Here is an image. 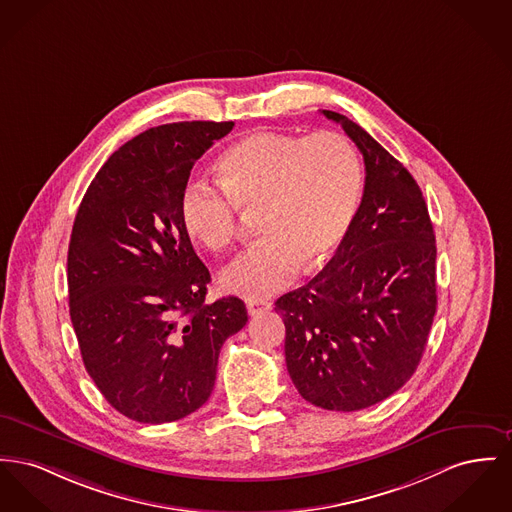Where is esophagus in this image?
<instances>
[{
  "instance_id": "esophagus-1",
  "label": "esophagus",
  "mask_w": 512,
  "mask_h": 512,
  "mask_svg": "<svg viewBox=\"0 0 512 512\" xmlns=\"http://www.w3.org/2000/svg\"><path fill=\"white\" fill-rule=\"evenodd\" d=\"M245 305H247V313H249V315H257V313H261V311L271 309V303H269V301L247 300Z\"/></svg>"
}]
</instances>
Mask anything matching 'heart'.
Listing matches in <instances>:
<instances>
[{"instance_id":"1","label":"heart","mask_w":512,"mask_h":512,"mask_svg":"<svg viewBox=\"0 0 512 512\" xmlns=\"http://www.w3.org/2000/svg\"><path fill=\"white\" fill-rule=\"evenodd\" d=\"M221 193L189 181L180 195L185 234L207 251L226 249L238 232V211L257 214L263 240L220 276L226 292L267 298L300 271L325 263L346 238L363 187L360 154L336 131L307 137L255 131L216 162Z\"/></svg>"}]
</instances>
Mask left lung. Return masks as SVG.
<instances>
[{
	"label": "left lung",
	"mask_w": 512,
	"mask_h": 512,
	"mask_svg": "<svg viewBox=\"0 0 512 512\" xmlns=\"http://www.w3.org/2000/svg\"><path fill=\"white\" fill-rule=\"evenodd\" d=\"M342 125L363 154L360 209L327 267L276 300L286 367L325 410L369 408L418 369L437 311L435 234L420 185L363 127Z\"/></svg>",
	"instance_id": "left-lung-1"
}]
</instances>
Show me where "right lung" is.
Segmentation results:
<instances>
[{
    "label": "right lung",
    "mask_w": 512,
    "mask_h": 512,
    "mask_svg": "<svg viewBox=\"0 0 512 512\" xmlns=\"http://www.w3.org/2000/svg\"><path fill=\"white\" fill-rule=\"evenodd\" d=\"M234 121L147 129L91 181L67 253L69 315L83 363L112 408L166 423L211 396L224 340L247 323L240 298L205 303L211 272L180 220L193 164Z\"/></svg>",
    "instance_id": "add662e5"
}]
</instances>
